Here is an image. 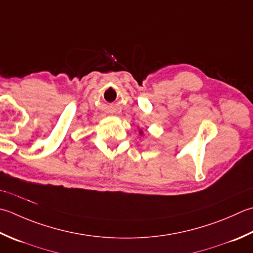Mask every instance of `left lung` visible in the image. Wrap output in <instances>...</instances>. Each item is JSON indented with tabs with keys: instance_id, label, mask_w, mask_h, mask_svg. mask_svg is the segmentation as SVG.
Listing matches in <instances>:
<instances>
[{
	"instance_id": "obj_1",
	"label": "left lung",
	"mask_w": 253,
	"mask_h": 253,
	"mask_svg": "<svg viewBox=\"0 0 253 253\" xmlns=\"http://www.w3.org/2000/svg\"><path fill=\"white\" fill-rule=\"evenodd\" d=\"M139 133H140V135H141V136H142V135H143V131H142V130H141V129H140V130H139Z\"/></svg>"
}]
</instances>
